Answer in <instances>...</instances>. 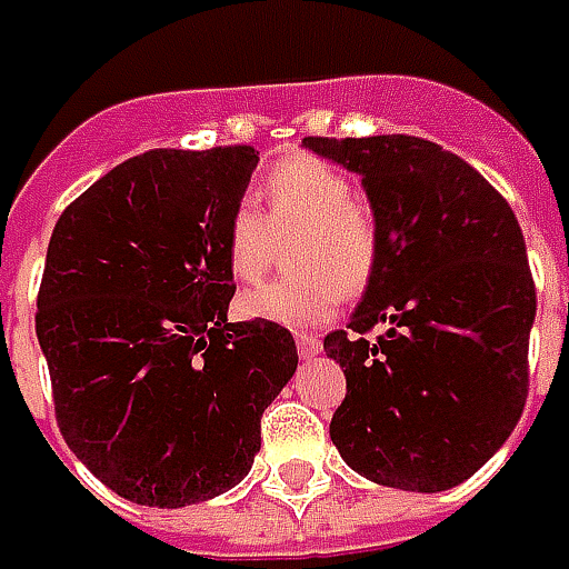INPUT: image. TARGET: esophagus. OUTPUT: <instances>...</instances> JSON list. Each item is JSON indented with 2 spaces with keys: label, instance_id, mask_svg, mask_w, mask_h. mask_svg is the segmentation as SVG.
I'll return each instance as SVG.
<instances>
[{
  "label": "esophagus",
  "instance_id": "obj_1",
  "mask_svg": "<svg viewBox=\"0 0 569 569\" xmlns=\"http://www.w3.org/2000/svg\"><path fill=\"white\" fill-rule=\"evenodd\" d=\"M319 351H322V341L317 336H297V355L303 358V361H313Z\"/></svg>",
  "mask_w": 569,
  "mask_h": 569
}]
</instances>
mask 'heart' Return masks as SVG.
Segmentation results:
<instances>
[{
  "label": "heart",
  "instance_id": "heart-1",
  "mask_svg": "<svg viewBox=\"0 0 569 569\" xmlns=\"http://www.w3.org/2000/svg\"><path fill=\"white\" fill-rule=\"evenodd\" d=\"M262 214L240 206L228 221L224 256L237 281H259L272 266L278 237L300 233L291 262L300 272L274 278L240 295L237 310L288 329L319 326L341 307L348 291H361L380 259L373 211L355 199V180L336 164L295 154L266 173Z\"/></svg>",
  "mask_w": 569,
  "mask_h": 569
}]
</instances>
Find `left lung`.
<instances>
[{
	"instance_id": "obj_1",
	"label": "left lung",
	"mask_w": 569,
	"mask_h": 569,
	"mask_svg": "<svg viewBox=\"0 0 569 569\" xmlns=\"http://www.w3.org/2000/svg\"><path fill=\"white\" fill-rule=\"evenodd\" d=\"M361 177L380 259L322 348L348 380L329 437L367 481L437 493L507 443L529 392L536 284L507 199L415 136L303 139ZM386 325L370 342L366 332Z\"/></svg>"
}]
</instances>
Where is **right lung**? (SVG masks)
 <instances>
[{
    "mask_svg": "<svg viewBox=\"0 0 569 569\" xmlns=\"http://www.w3.org/2000/svg\"><path fill=\"white\" fill-rule=\"evenodd\" d=\"M259 151L154 148L56 221L37 341L69 449L132 503L177 510L240 485L259 418L297 370L284 326L228 322L230 214Z\"/></svg>",
    "mask_w": 569,
    "mask_h": 569,
    "instance_id": "right-lung-1",
    "label": "right lung"
}]
</instances>
